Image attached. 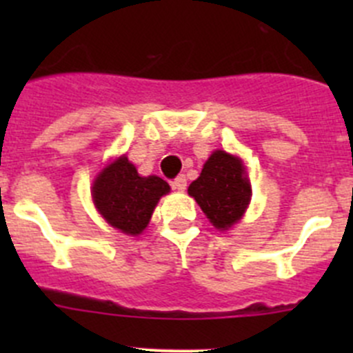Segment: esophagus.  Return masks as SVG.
Wrapping results in <instances>:
<instances>
[{
	"mask_svg": "<svg viewBox=\"0 0 353 353\" xmlns=\"http://www.w3.org/2000/svg\"><path fill=\"white\" fill-rule=\"evenodd\" d=\"M170 186H172V190H176V191H184L188 186L186 176H183V174H181V176H177L176 179L170 181Z\"/></svg>",
	"mask_w": 353,
	"mask_h": 353,
	"instance_id": "esophagus-1",
	"label": "esophagus"
}]
</instances>
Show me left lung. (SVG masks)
Masks as SVG:
<instances>
[{
	"label": "left lung",
	"mask_w": 353,
	"mask_h": 353,
	"mask_svg": "<svg viewBox=\"0 0 353 353\" xmlns=\"http://www.w3.org/2000/svg\"><path fill=\"white\" fill-rule=\"evenodd\" d=\"M191 194L216 229H229L243 216L251 201V184L237 157L223 150L213 152L196 181L190 184Z\"/></svg>",
	"instance_id": "obj_1"
}]
</instances>
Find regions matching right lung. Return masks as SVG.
Masks as SVG:
<instances>
[{
  "label": "right lung",
  "instance_id": "1",
  "mask_svg": "<svg viewBox=\"0 0 353 353\" xmlns=\"http://www.w3.org/2000/svg\"><path fill=\"white\" fill-rule=\"evenodd\" d=\"M169 190V184L160 177L138 176L133 163L121 157L99 174L92 196L114 229L137 236L148 225L157 201Z\"/></svg>",
  "mask_w": 353,
  "mask_h": 353
}]
</instances>
